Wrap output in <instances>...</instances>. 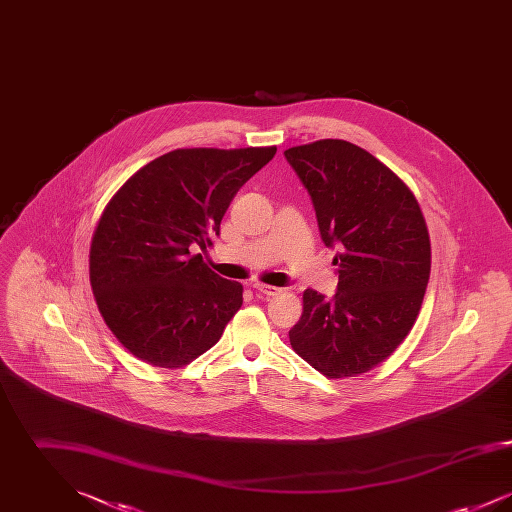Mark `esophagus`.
Returning <instances> with one entry per match:
<instances>
[{
  "mask_svg": "<svg viewBox=\"0 0 512 512\" xmlns=\"http://www.w3.org/2000/svg\"><path fill=\"white\" fill-rule=\"evenodd\" d=\"M253 290L261 293V295H267V297H274V295H278V293L282 292L280 288H276V286H267V284H253Z\"/></svg>",
  "mask_w": 512,
  "mask_h": 512,
  "instance_id": "esophagus-1",
  "label": "esophagus"
}]
</instances>
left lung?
Wrapping results in <instances>:
<instances>
[{
  "instance_id": "8db88e82",
  "label": "left lung",
  "mask_w": 512,
  "mask_h": 512,
  "mask_svg": "<svg viewBox=\"0 0 512 512\" xmlns=\"http://www.w3.org/2000/svg\"><path fill=\"white\" fill-rule=\"evenodd\" d=\"M336 247L338 292H303L293 351L328 378L368 372L407 338L430 278V236L409 186L363 147L318 140L284 151Z\"/></svg>"
}]
</instances>
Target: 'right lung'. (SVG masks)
<instances>
[{
    "label": "right lung",
    "mask_w": 512,
    "mask_h": 512,
    "mask_svg": "<svg viewBox=\"0 0 512 512\" xmlns=\"http://www.w3.org/2000/svg\"><path fill=\"white\" fill-rule=\"evenodd\" d=\"M274 153L174 149L111 197L90 245V284L105 324L134 357L178 368L220 340L244 288L192 251L213 245L230 201Z\"/></svg>",
    "instance_id": "right-lung-1"
}]
</instances>
